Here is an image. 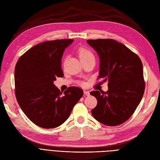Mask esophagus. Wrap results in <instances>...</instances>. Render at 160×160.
Instances as JSON below:
<instances>
[{
    "mask_svg": "<svg viewBox=\"0 0 160 160\" xmlns=\"http://www.w3.org/2000/svg\"><path fill=\"white\" fill-rule=\"evenodd\" d=\"M83 93H84V95H85V96H89V95H90V93H89V91H86V90H84V91H83Z\"/></svg>",
    "mask_w": 160,
    "mask_h": 160,
    "instance_id": "esophagus-1",
    "label": "esophagus"
}]
</instances>
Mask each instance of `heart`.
Listing matches in <instances>:
<instances>
[{
  "mask_svg": "<svg viewBox=\"0 0 160 160\" xmlns=\"http://www.w3.org/2000/svg\"><path fill=\"white\" fill-rule=\"evenodd\" d=\"M79 56L81 61L90 59V58H95L93 52L85 48H81L79 50Z\"/></svg>",
  "mask_w": 160,
  "mask_h": 160,
  "instance_id": "1",
  "label": "heart"
}]
</instances>
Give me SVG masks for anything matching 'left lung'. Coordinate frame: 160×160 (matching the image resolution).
<instances>
[{
	"label": "left lung",
	"instance_id": "8db88e82",
	"mask_svg": "<svg viewBox=\"0 0 160 160\" xmlns=\"http://www.w3.org/2000/svg\"><path fill=\"white\" fill-rule=\"evenodd\" d=\"M99 57L98 78L108 82V91H91L98 100L92 115L108 126L124 123L133 115L145 90L143 65L127 47L113 39L88 40Z\"/></svg>",
	"mask_w": 160,
	"mask_h": 160
}]
</instances>
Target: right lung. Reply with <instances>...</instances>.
<instances>
[{"mask_svg":"<svg viewBox=\"0 0 160 160\" xmlns=\"http://www.w3.org/2000/svg\"><path fill=\"white\" fill-rule=\"evenodd\" d=\"M73 39L45 41L32 47L19 58L14 70L18 103L32 122L45 129L55 128L68 119L83 91L70 87L63 94L54 85L63 77L61 59Z\"/></svg>","mask_w":160,"mask_h":160,"instance_id":"add662e5","label":"right lung"}]
</instances>
